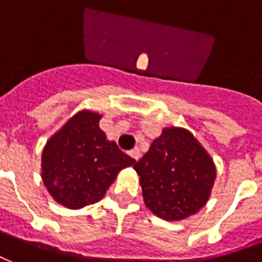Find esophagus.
I'll return each mask as SVG.
<instances>
[{
	"label": "esophagus",
	"instance_id": "obj_1",
	"mask_svg": "<svg viewBox=\"0 0 262 262\" xmlns=\"http://www.w3.org/2000/svg\"><path fill=\"white\" fill-rule=\"evenodd\" d=\"M128 155L133 157L134 160H139V157H141V152H139L138 147H134L133 150H129Z\"/></svg>",
	"mask_w": 262,
	"mask_h": 262
}]
</instances>
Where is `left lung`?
I'll return each mask as SVG.
<instances>
[{"label": "left lung", "mask_w": 262, "mask_h": 262, "mask_svg": "<svg viewBox=\"0 0 262 262\" xmlns=\"http://www.w3.org/2000/svg\"><path fill=\"white\" fill-rule=\"evenodd\" d=\"M134 168L145 206L167 221L185 220L206 206L217 177L207 150L180 127L163 129Z\"/></svg>", "instance_id": "8db88e82"}]
</instances>
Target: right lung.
Here are the masks:
<instances>
[{"instance_id":"right-lung-1","label":"right lung","mask_w":262,"mask_h":262,"mask_svg":"<svg viewBox=\"0 0 262 262\" xmlns=\"http://www.w3.org/2000/svg\"><path fill=\"white\" fill-rule=\"evenodd\" d=\"M102 115L81 110L47 141L41 156V178L55 202L78 210L99 202L116 177L134 166L99 128Z\"/></svg>"}]
</instances>
